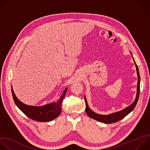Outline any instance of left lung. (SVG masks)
Instances as JSON below:
<instances>
[{
	"instance_id": "8db88e82",
	"label": "left lung",
	"mask_w": 150,
	"mask_h": 150,
	"mask_svg": "<svg viewBox=\"0 0 150 150\" xmlns=\"http://www.w3.org/2000/svg\"><path fill=\"white\" fill-rule=\"evenodd\" d=\"M132 59L134 61L135 65L136 67V69H137V76H138V85H137V96L135 98V100H134V101L129 105L125 109L117 112H115L111 114H109L107 115H100L98 113H95L94 112H93L92 110L90 109V108L88 105V103H87V101L86 99V97L85 96H84V100L85 101V104H86V107H85V112H86L87 114L88 115V116H90V117H91L93 119H95L97 121H99L100 122L102 123H104L106 124H109V123H115L116 122L122 119H123L125 116H126L128 114L130 113L135 108V106L137 104L138 98H139V91H140V75H139V69L138 68V66L136 64V62L132 56V54L131 53V52H130Z\"/></svg>"
}]
</instances>
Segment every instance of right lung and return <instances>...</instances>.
<instances>
[{
  "label": "right lung",
  "instance_id": "obj_1",
  "mask_svg": "<svg viewBox=\"0 0 150 150\" xmlns=\"http://www.w3.org/2000/svg\"><path fill=\"white\" fill-rule=\"evenodd\" d=\"M68 88L64 90L60 98L56 101L42 106H33L21 102L15 96L11 87V91L15 103L18 108L29 118L38 122H49L59 116L62 111V101L65 96Z\"/></svg>",
  "mask_w": 150,
  "mask_h": 150
}]
</instances>
